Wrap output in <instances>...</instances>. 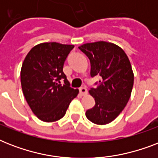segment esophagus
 Returning a JSON list of instances; mask_svg holds the SVG:
<instances>
[{"mask_svg": "<svg viewBox=\"0 0 158 158\" xmlns=\"http://www.w3.org/2000/svg\"><path fill=\"white\" fill-rule=\"evenodd\" d=\"M79 94L81 96H84V95H86L88 94V90H87L86 88H84V87H82L79 89Z\"/></svg>", "mask_w": 158, "mask_h": 158, "instance_id": "obj_1", "label": "esophagus"}]
</instances>
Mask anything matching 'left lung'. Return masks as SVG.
<instances>
[{
    "label": "left lung",
    "instance_id": "obj_1",
    "mask_svg": "<svg viewBox=\"0 0 158 158\" xmlns=\"http://www.w3.org/2000/svg\"><path fill=\"white\" fill-rule=\"evenodd\" d=\"M79 49L89 57L92 78L100 76L89 94L95 106L85 115L97 125H106L114 120L123 110L131 95L134 74L127 55L118 46L106 42L86 43Z\"/></svg>",
    "mask_w": 158,
    "mask_h": 158
}]
</instances>
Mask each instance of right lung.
I'll use <instances>...</instances> for the list:
<instances>
[{
  "mask_svg": "<svg viewBox=\"0 0 158 158\" xmlns=\"http://www.w3.org/2000/svg\"><path fill=\"white\" fill-rule=\"evenodd\" d=\"M74 47L41 43L33 47L23 60L20 72L23 95L32 111L43 121L61 119L79 94L78 89L70 87L63 72L64 61Z\"/></svg>",
  "mask_w": 158,
  "mask_h": 158,
  "instance_id": "1",
  "label": "right lung"
}]
</instances>
